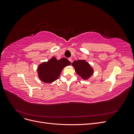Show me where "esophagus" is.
<instances>
[{
	"label": "esophagus",
	"instance_id": "esophagus-1",
	"mask_svg": "<svg viewBox=\"0 0 134 134\" xmlns=\"http://www.w3.org/2000/svg\"><path fill=\"white\" fill-rule=\"evenodd\" d=\"M68 60H69L71 63L72 62V59H71V58H69V59H68Z\"/></svg>",
	"mask_w": 134,
	"mask_h": 134
}]
</instances>
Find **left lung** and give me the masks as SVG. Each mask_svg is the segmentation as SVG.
<instances>
[{"label": "left lung", "mask_w": 134, "mask_h": 134, "mask_svg": "<svg viewBox=\"0 0 134 134\" xmlns=\"http://www.w3.org/2000/svg\"><path fill=\"white\" fill-rule=\"evenodd\" d=\"M71 65L75 69L76 74L84 80L88 79L94 72L91 65L84 60L74 61Z\"/></svg>", "instance_id": "obj_1"}]
</instances>
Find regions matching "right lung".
<instances>
[{
  "instance_id": "1",
  "label": "right lung",
  "mask_w": 134,
  "mask_h": 134,
  "mask_svg": "<svg viewBox=\"0 0 134 134\" xmlns=\"http://www.w3.org/2000/svg\"><path fill=\"white\" fill-rule=\"evenodd\" d=\"M70 64L71 63L66 58L57 60L53 56L47 62L39 65L37 68L38 78L44 83L53 82L59 78L64 68Z\"/></svg>"
}]
</instances>
